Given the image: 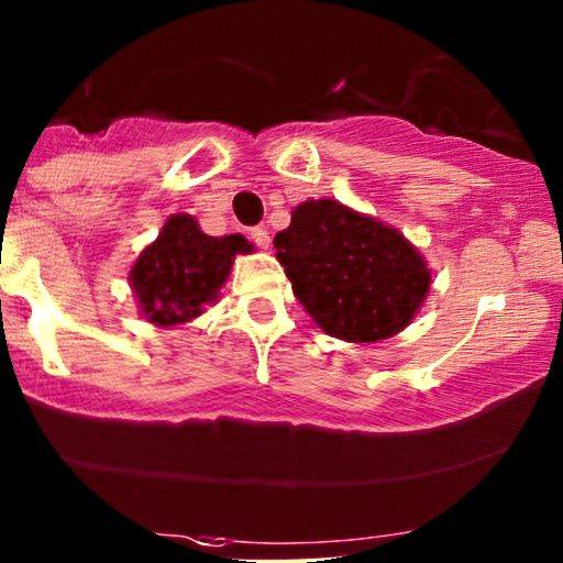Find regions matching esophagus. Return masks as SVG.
Wrapping results in <instances>:
<instances>
[{
	"instance_id": "34e87169",
	"label": "esophagus",
	"mask_w": 563,
	"mask_h": 563,
	"mask_svg": "<svg viewBox=\"0 0 563 563\" xmlns=\"http://www.w3.org/2000/svg\"><path fill=\"white\" fill-rule=\"evenodd\" d=\"M250 240H253L258 247H268L271 245L268 229L266 227H253V229H250Z\"/></svg>"
}]
</instances>
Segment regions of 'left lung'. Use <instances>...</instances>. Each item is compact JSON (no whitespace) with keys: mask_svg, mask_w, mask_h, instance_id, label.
<instances>
[{"mask_svg":"<svg viewBox=\"0 0 563 563\" xmlns=\"http://www.w3.org/2000/svg\"><path fill=\"white\" fill-rule=\"evenodd\" d=\"M274 247L302 308L344 342L399 334L430 287L426 261L397 229L329 198L297 206Z\"/></svg>","mask_w":563,"mask_h":563,"instance_id":"obj_1","label":"left lung"}]
</instances>
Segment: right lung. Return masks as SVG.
<instances>
[{
	"instance_id": "1",
	"label": "right lung",
	"mask_w": 563,
	"mask_h": 563,
	"mask_svg": "<svg viewBox=\"0 0 563 563\" xmlns=\"http://www.w3.org/2000/svg\"><path fill=\"white\" fill-rule=\"evenodd\" d=\"M250 250L242 234L208 238L187 213L172 217L130 271L143 316L156 325L185 323L200 316L208 302L217 300L234 255Z\"/></svg>"
}]
</instances>
